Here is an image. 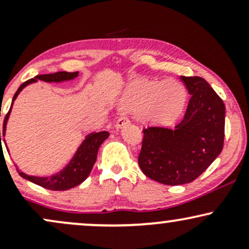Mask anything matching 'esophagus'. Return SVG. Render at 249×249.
Returning <instances> with one entry per match:
<instances>
[{
    "label": "esophagus",
    "mask_w": 249,
    "mask_h": 249,
    "mask_svg": "<svg viewBox=\"0 0 249 249\" xmlns=\"http://www.w3.org/2000/svg\"><path fill=\"white\" fill-rule=\"evenodd\" d=\"M128 123H130V119H128L126 116H122V117H119L118 119H117V122H116V124H115V127L117 128V130H118V128L124 127L125 125L128 124Z\"/></svg>",
    "instance_id": "obj_1"
}]
</instances>
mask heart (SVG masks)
I'll return each mask as SVG.
<instances>
[{"instance_id": "heart-1", "label": "heart", "mask_w": 249, "mask_h": 249, "mask_svg": "<svg viewBox=\"0 0 249 249\" xmlns=\"http://www.w3.org/2000/svg\"><path fill=\"white\" fill-rule=\"evenodd\" d=\"M186 103V90L176 79L147 81L137 79L128 84L119 107L137 111L144 122L153 125L172 124L182 112Z\"/></svg>"}]
</instances>
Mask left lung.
Returning <instances> with one entry per match:
<instances>
[{
    "label": "left lung",
    "mask_w": 249,
    "mask_h": 249,
    "mask_svg": "<svg viewBox=\"0 0 249 249\" xmlns=\"http://www.w3.org/2000/svg\"><path fill=\"white\" fill-rule=\"evenodd\" d=\"M191 95L184 119L174 128L142 130L138 164L164 185L188 184L215 160L224 147L225 104L201 77L180 76Z\"/></svg>",
    "instance_id": "left-lung-1"
}]
</instances>
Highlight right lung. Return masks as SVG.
<instances>
[{"mask_svg":"<svg viewBox=\"0 0 249 249\" xmlns=\"http://www.w3.org/2000/svg\"><path fill=\"white\" fill-rule=\"evenodd\" d=\"M78 77V72H67V71H59V72L55 73H49V75H38L34 78L29 79V81L24 82L18 89H17L16 93L14 95L13 103H11V107L8 115L5 116L4 123H3V133L2 136H5V130H7V123L9 119L11 108H13V104L17 98V96L19 95L22 90L28 85L36 83L37 81H43L47 83H62V82H68L72 81ZM110 136V133L107 131H102V132H92L88 134L84 138V141L82 142V144L79 145V147L77 148V151L73 154V157L71 158V160L65 165V167H63L61 171L55 174H51V176L47 177H38V176H30L22 172L21 170L17 168L19 176L22 178L29 180V181L34 182V184L42 186L47 190L51 191H67L70 188L78 186L79 184H82L85 179L88 178L89 174H90L91 170H92L93 165H95L96 159H97V153H98L99 146L103 144V142ZM0 141H1V132H0ZM5 142V141H4ZM8 150V147H7Z\"/></svg>","mask_w":249,"mask_h":249,"instance_id":"right-lung-1","label":"right lung"}]
</instances>
